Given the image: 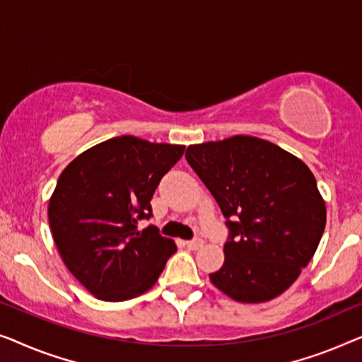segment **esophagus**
I'll return each instance as SVG.
<instances>
[{
    "mask_svg": "<svg viewBox=\"0 0 362 362\" xmlns=\"http://www.w3.org/2000/svg\"><path fill=\"white\" fill-rule=\"evenodd\" d=\"M185 246L188 249H192V251H197V249H200L203 246V241L200 238H195V239H190V241H187Z\"/></svg>",
    "mask_w": 362,
    "mask_h": 362,
    "instance_id": "34e87169",
    "label": "esophagus"
}]
</instances>
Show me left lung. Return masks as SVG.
<instances>
[{"mask_svg":"<svg viewBox=\"0 0 362 362\" xmlns=\"http://www.w3.org/2000/svg\"><path fill=\"white\" fill-rule=\"evenodd\" d=\"M185 157L230 231L225 264L210 281L236 302L276 298L312 261L327 225L313 174L282 147L252 136L188 146Z\"/></svg>","mask_w":362,"mask_h":362,"instance_id":"left-lung-1","label":"left lung"}]
</instances>
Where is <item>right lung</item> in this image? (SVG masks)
Returning <instances> with one entry per match:
<instances>
[{"mask_svg": "<svg viewBox=\"0 0 362 362\" xmlns=\"http://www.w3.org/2000/svg\"><path fill=\"white\" fill-rule=\"evenodd\" d=\"M185 146L119 136L85 151L65 167L49 202V225L74 277L106 302H123L157 282L175 243L156 226L151 200Z\"/></svg>", "mask_w": 362, "mask_h": 362, "instance_id": "add662e5", "label": "right lung"}]
</instances>
